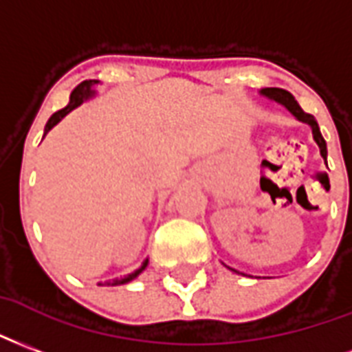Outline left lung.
<instances>
[{
  "label": "left lung",
  "instance_id": "obj_1",
  "mask_svg": "<svg viewBox=\"0 0 352 352\" xmlns=\"http://www.w3.org/2000/svg\"><path fill=\"white\" fill-rule=\"evenodd\" d=\"M261 94H263L264 97H268V99H274V101H278L279 104H283L285 109L289 110V112H291L292 116L296 118V120L307 123V125L311 127L313 138H315V142H317V146H319L320 155H322V159L327 161V142H324V138H322V135H320L319 123H317V120H315L311 114H306L304 110L300 109V104L296 102V99H294V97H292L289 91H285V89H281V88H264ZM230 270L236 272L234 268H230Z\"/></svg>",
  "mask_w": 352,
  "mask_h": 352
}]
</instances>
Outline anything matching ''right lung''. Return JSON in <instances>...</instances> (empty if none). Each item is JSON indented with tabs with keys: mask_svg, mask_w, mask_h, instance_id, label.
<instances>
[{
	"mask_svg": "<svg viewBox=\"0 0 352 352\" xmlns=\"http://www.w3.org/2000/svg\"><path fill=\"white\" fill-rule=\"evenodd\" d=\"M97 84H99V80H84V82H82V84H78V86H76V88L73 89V94H71V99H69L67 107H65V109L58 110V112H54L52 116H50V120L46 122L45 135H46V133H48V131L52 129L56 123H60L61 120H63V118L67 116L71 110H74V109H76V107H80L82 102L86 101V99H89V97H91V95L95 94L94 86H97ZM146 266H148V258H146L144 263H142V266H140L138 270L131 272V274H127L125 278H120V279L116 278V279H112V281H107V283H104V285H112V287H114V285L129 283V281H133V279L137 278L140 272L144 270ZM99 285H101V283H99Z\"/></svg>",
	"mask_w": 352,
	"mask_h": 352,
	"instance_id": "right-lung-1",
	"label": "right lung"
}]
</instances>
